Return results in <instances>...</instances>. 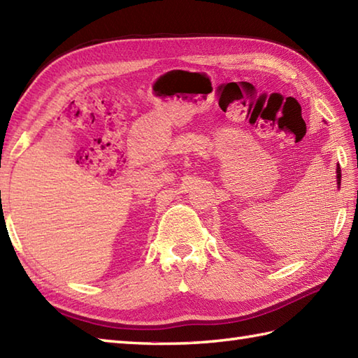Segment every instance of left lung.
Masks as SVG:
<instances>
[{
	"label": "left lung",
	"instance_id": "8db88e82",
	"mask_svg": "<svg viewBox=\"0 0 358 358\" xmlns=\"http://www.w3.org/2000/svg\"><path fill=\"white\" fill-rule=\"evenodd\" d=\"M340 181H341V173H340V167L337 166V185L340 186Z\"/></svg>",
	"mask_w": 358,
	"mask_h": 358
}]
</instances>
